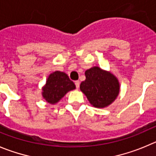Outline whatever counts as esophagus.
<instances>
[{
    "mask_svg": "<svg viewBox=\"0 0 156 156\" xmlns=\"http://www.w3.org/2000/svg\"><path fill=\"white\" fill-rule=\"evenodd\" d=\"M75 86H76V88H79V85H80V81H75Z\"/></svg>",
    "mask_w": 156,
    "mask_h": 156,
    "instance_id": "esophagus-1",
    "label": "esophagus"
}]
</instances>
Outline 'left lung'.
<instances>
[{"mask_svg":"<svg viewBox=\"0 0 156 156\" xmlns=\"http://www.w3.org/2000/svg\"><path fill=\"white\" fill-rule=\"evenodd\" d=\"M86 79L81 83L80 89L94 107L105 108L117 98L119 83L112 73L93 67L85 71Z\"/></svg>","mask_w":156,"mask_h":156,"instance_id":"8db88e82","label":"left lung"}]
</instances>
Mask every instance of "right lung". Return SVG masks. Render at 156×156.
Returning <instances> with one entry per match:
<instances>
[{"mask_svg": "<svg viewBox=\"0 0 156 156\" xmlns=\"http://www.w3.org/2000/svg\"><path fill=\"white\" fill-rule=\"evenodd\" d=\"M75 88L72 81L64 72L55 71L48 78L46 85L43 88L44 98L50 104H55L63 98L68 91Z\"/></svg>", "mask_w": 156, "mask_h": 156, "instance_id": "1", "label": "right lung"}]
</instances>
